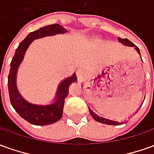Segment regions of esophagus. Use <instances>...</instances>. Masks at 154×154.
I'll use <instances>...</instances> for the list:
<instances>
[{"instance_id": "esophagus-1", "label": "esophagus", "mask_w": 154, "mask_h": 154, "mask_svg": "<svg viewBox=\"0 0 154 154\" xmlns=\"http://www.w3.org/2000/svg\"><path fill=\"white\" fill-rule=\"evenodd\" d=\"M84 75V72H83V71L82 70H77V77H78V78H82V76Z\"/></svg>"}]
</instances>
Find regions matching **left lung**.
<instances>
[{
  "label": "left lung",
  "instance_id": "1",
  "mask_svg": "<svg viewBox=\"0 0 154 154\" xmlns=\"http://www.w3.org/2000/svg\"><path fill=\"white\" fill-rule=\"evenodd\" d=\"M118 42H120V43H122V45H124V46H127V47H131L134 48L136 51H137V53L139 54L140 56V51H139V48L136 46V45H134V44L132 42H130L129 40L127 39V38H120V37H118ZM89 109V112H90V114L92 117V118L96 120L97 122H101V123H104V124H107V125H120V124H122V123H124V122L127 121H123V122H118V121H116L114 119H111V118H103L102 116H99L98 114H97L96 112H94L89 107L88 108Z\"/></svg>",
  "mask_w": 154,
  "mask_h": 154
}]
</instances>
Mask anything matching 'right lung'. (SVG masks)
Segmentation results:
<instances>
[{"label":"right lung","mask_w":154,"mask_h":154,"mask_svg":"<svg viewBox=\"0 0 154 154\" xmlns=\"http://www.w3.org/2000/svg\"><path fill=\"white\" fill-rule=\"evenodd\" d=\"M67 30L59 24H51L41 27L35 32L29 33L16 50L11 62V69L8 75V91L11 103L18 114L27 122L34 125H49L59 121L62 117L64 103L68 92L70 85L77 82L76 73L66 77L59 83L54 101L50 104L39 105L26 101L20 94L17 86V76L18 68L24 59L25 53L34 40L45 36H55L57 34H65Z\"/></svg>","instance_id":"1"}]
</instances>
